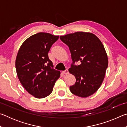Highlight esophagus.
I'll return each instance as SVG.
<instances>
[{
    "label": "esophagus",
    "instance_id": "esophagus-1",
    "mask_svg": "<svg viewBox=\"0 0 127 127\" xmlns=\"http://www.w3.org/2000/svg\"><path fill=\"white\" fill-rule=\"evenodd\" d=\"M63 74H68L69 73V72H68V69H66L65 70H64V71L62 72Z\"/></svg>",
    "mask_w": 127,
    "mask_h": 127
}]
</instances>
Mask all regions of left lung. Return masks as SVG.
<instances>
[{
  "instance_id": "left-lung-1",
  "label": "left lung",
  "mask_w": 127,
  "mask_h": 127,
  "mask_svg": "<svg viewBox=\"0 0 127 127\" xmlns=\"http://www.w3.org/2000/svg\"><path fill=\"white\" fill-rule=\"evenodd\" d=\"M60 38L68 46L73 63L69 72L74 75L76 81L70 86L73 94L87 97L97 91L104 81L108 66V59L104 46L94 33L76 32ZM81 62L78 66L74 63Z\"/></svg>"
}]
</instances>
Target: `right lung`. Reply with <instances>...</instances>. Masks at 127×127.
<instances>
[{
  "instance_id": "obj_1",
  "label": "right lung",
  "mask_w": 127,
  "mask_h": 127,
  "mask_svg": "<svg viewBox=\"0 0 127 127\" xmlns=\"http://www.w3.org/2000/svg\"><path fill=\"white\" fill-rule=\"evenodd\" d=\"M59 36L39 32L26 40L16 59L17 76L23 87L37 98L49 96L53 91L61 72L54 69L48 54Z\"/></svg>"
}]
</instances>
